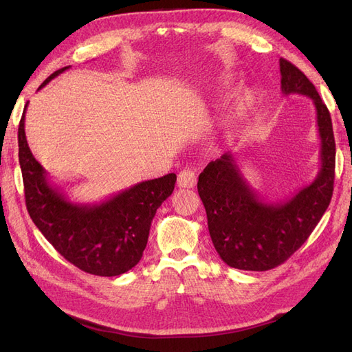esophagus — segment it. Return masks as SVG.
<instances>
[{"label":"esophagus","instance_id":"1","mask_svg":"<svg viewBox=\"0 0 352 352\" xmlns=\"http://www.w3.org/2000/svg\"><path fill=\"white\" fill-rule=\"evenodd\" d=\"M197 185V173L192 170H182L177 176V186L179 188H194Z\"/></svg>","mask_w":352,"mask_h":352}]
</instances>
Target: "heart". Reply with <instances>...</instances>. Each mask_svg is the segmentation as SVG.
Segmentation results:
<instances>
[{
    "label": "heart",
    "mask_w": 352,
    "mask_h": 352,
    "mask_svg": "<svg viewBox=\"0 0 352 352\" xmlns=\"http://www.w3.org/2000/svg\"><path fill=\"white\" fill-rule=\"evenodd\" d=\"M217 88L219 89H228L229 88V79L226 76L225 78H220L219 82H217ZM252 109H254L252 95L243 94L242 97H239L236 100L235 110H233V114H232L233 122H242L243 119H247V117L250 116V113L252 111Z\"/></svg>",
    "instance_id": "obj_1"
}]
</instances>
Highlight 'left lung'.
<instances>
[{"instance_id":"8db88e82","label":"left lung","mask_w":352,"mask_h":352,"mask_svg":"<svg viewBox=\"0 0 352 352\" xmlns=\"http://www.w3.org/2000/svg\"><path fill=\"white\" fill-rule=\"evenodd\" d=\"M283 95L311 98L320 138V170L310 185L286 201H265L242 176L232 153L210 162L198 177L208 232L220 258L233 269L278 267L301 247L323 217L333 194L335 138L332 119L314 85L285 58L279 60Z\"/></svg>"}]
</instances>
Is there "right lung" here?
I'll use <instances>...</instances> for the list:
<instances>
[{"label":"right lung","mask_w":352,"mask_h":352,"mask_svg":"<svg viewBox=\"0 0 352 352\" xmlns=\"http://www.w3.org/2000/svg\"><path fill=\"white\" fill-rule=\"evenodd\" d=\"M63 67L41 88L67 70ZM28 107V104H26ZM19 124V163L26 207L32 221L63 257L97 276H119L140 263L157 208L172 195L176 175L145 180L100 204H76L52 185L45 168L32 155L25 133V113Z\"/></svg>","instance_id":"add662e5"}]
</instances>
